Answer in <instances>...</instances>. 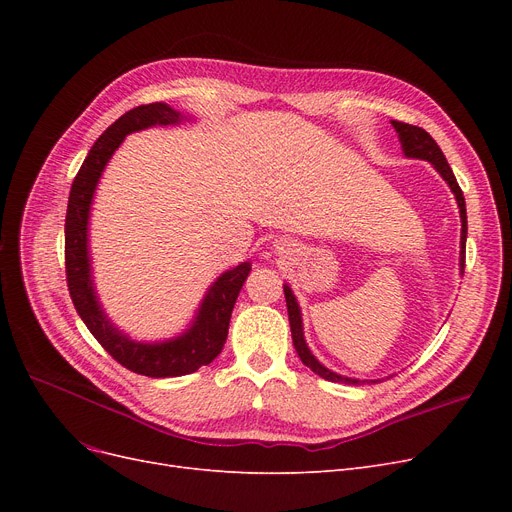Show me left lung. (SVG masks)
<instances>
[{"label": "left lung", "mask_w": 512, "mask_h": 512, "mask_svg": "<svg viewBox=\"0 0 512 512\" xmlns=\"http://www.w3.org/2000/svg\"><path fill=\"white\" fill-rule=\"evenodd\" d=\"M394 130L398 132V141L402 147V153L411 159H423L429 161L436 168V172L446 180V184L450 186V191L456 199V205H459V213H461V257H459V265H461V274H465V240H467V209H465V197L459 182H456L448 161L442 153V149L438 147V143L429 137V132H425L419 126L413 124H405L392 120ZM284 297H286V307H288V321H290V332H292V342L297 353L301 357V361L313 371L317 373L319 378H324L328 382H342V384H353V386H361L365 382H378V380H357V378H346V375H340L332 369H328L326 365H321L315 355L309 351L307 340H305V332H303V313L301 307L297 303V297L292 294V288L288 284H284Z\"/></svg>", "instance_id": "8db88e82"}]
</instances>
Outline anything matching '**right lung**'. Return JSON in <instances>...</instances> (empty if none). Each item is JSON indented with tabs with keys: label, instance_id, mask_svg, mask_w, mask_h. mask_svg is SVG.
Segmentation results:
<instances>
[{
	"label": "right lung",
	"instance_id": "obj_1",
	"mask_svg": "<svg viewBox=\"0 0 512 512\" xmlns=\"http://www.w3.org/2000/svg\"><path fill=\"white\" fill-rule=\"evenodd\" d=\"M191 120V116L161 101L139 105L126 112L112 126H107L95 141L72 182L68 197L64 228L66 280L74 309L107 353L126 369L147 375V378H178V375L195 373L222 353L234 303L251 272V261H242L215 278L188 328L178 336L155 342L134 340L124 334L107 317L97 297L89 249V220L97 184L105 166L110 164L112 155L128 134L153 126H176Z\"/></svg>",
	"mask_w": 512,
	"mask_h": 512
}]
</instances>
